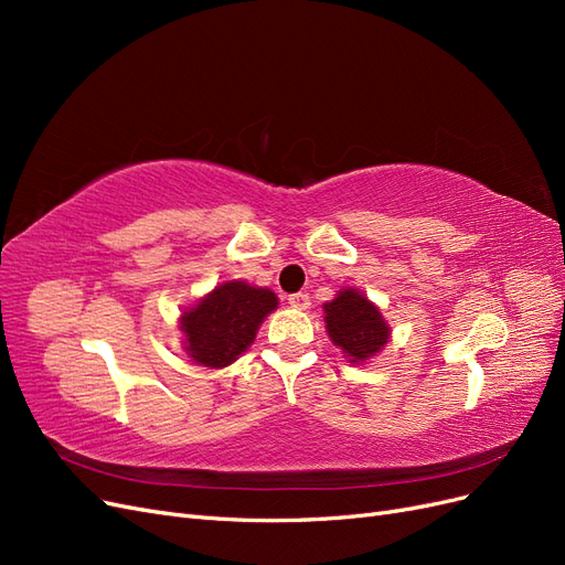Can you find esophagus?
<instances>
[{"instance_id":"esophagus-1","label":"esophagus","mask_w":565,"mask_h":565,"mask_svg":"<svg viewBox=\"0 0 565 565\" xmlns=\"http://www.w3.org/2000/svg\"><path fill=\"white\" fill-rule=\"evenodd\" d=\"M289 306H292V309H299V311H306L311 306V297L306 295V292H297V295H289Z\"/></svg>"}]
</instances>
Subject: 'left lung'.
I'll list each match as a JSON object with an SVG mask.
<instances>
[{"label": "left lung", "instance_id": "8db88e82", "mask_svg": "<svg viewBox=\"0 0 565 565\" xmlns=\"http://www.w3.org/2000/svg\"><path fill=\"white\" fill-rule=\"evenodd\" d=\"M324 322L334 347L344 351L351 363L367 361L388 341V324L377 306L355 289H344L324 303Z\"/></svg>", "mask_w": 565, "mask_h": 565}]
</instances>
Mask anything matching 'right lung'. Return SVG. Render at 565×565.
<instances>
[{
	"label": "right lung",
	"mask_w": 565,
	"mask_h": 565,
	"mask_svg": "<svg viewBox=\"0 0 565 565\" xmlns=\"http://www.w3.org/2000/svg\"><path fill=\"white\" fill-rule=\"evenodd\" d=\"M278 297L247 282H224L181 316L185 351L200 365L226 367L252 341Z\"/></svg>",
	"instance_id": "1"
}]
</instances>
